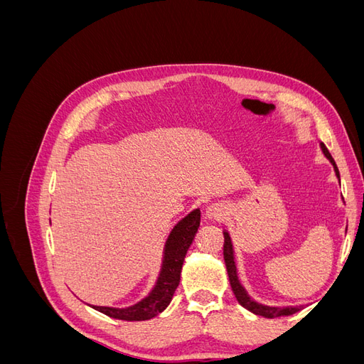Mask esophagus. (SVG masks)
Returning a JSON list of instances; mask_svg holds the SVG:
<instances>
[{
  "label": "esophagus",
  "mask_w": 364,
  "mask_h": 364,
  "mask_svg": "<svg viewBox=\"0 0 364 364\" xmlns=\"http://www.w3.org/2000/svg\"><path fill=\"white\" fill-rule=\"evenodd\" d=\"M205 215L213 220H222L226 215V208L222 203H211L206 206Z\"/></svg>",
  "instance_id": "1"
}]
</instances>
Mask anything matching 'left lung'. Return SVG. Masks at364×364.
Returning a JSON list of instances; mask_svg holds the SVG:
<instances>
[{
    "mask_svg": "<svg viewBox=\"0 0 364 364\" xmlns=\"http://www.w3.org/2000/svg\"><path fill=\"white\" fill-rule=\"evenodd\" d=\"M321 149H322V153L325 155V158L333 164L336 176H337V179L340 182V173H338L337 165H336V162H334V159L331 156V153L328 151V149L325 147L323 142H321ZM223 235H225L223 255H225V264H226L228 277H229L230 287H232V291H234V294H235L240 305H243L246 310H249L253 314L267 317V318L281 317V316H290V314H294V313H297V311L301 310L302 306H272V305H266V304H261V302H257L255 299H252L250 294L247 293V290L243 287V285H241V282L238 279L234 245H232V240H230V235L228 232V229L223 230Z\"/></svg>",
    "mask_w": 364,
    "mask_h": 364,
    "instance_id": "obj_1",
    "label": "left lung"
}]
</instances>
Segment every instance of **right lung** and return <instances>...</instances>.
I'll return each mask as SVG.
<instances>
[{
    "instance_id": "1",
    "label": "right lung",
    "mask_w": 364,
    "mask_h": 364,
    "mask_svg": "<svg viewBox=\"0 0 364 364\" xmlns=\"http://www.w3.org/2000/svg\"><path fill=\"white\" fill-rule=\"evenodd\" d=\"M200 226V209L196 208L193 211L181 218L178 223L173 226L170 234L165 240L162 262L158 279L153 285L150 293L141 299L139 302L129 305L124 308L118 306H102V305H90L94 310L100 311L118 321L139 322L149 321V318L156 317L167 308L173 299V294L178 289L181 282V273L186 252H188L194 237Z\"/></svg>"
}]
</instances>
